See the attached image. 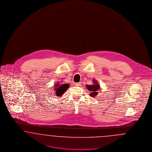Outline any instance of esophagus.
Segmentation results:
<instances>
[{
  "label": "esophagus",
  "instance_id": "obj_1",
  "mask_svg": "<svg viewBox=\"0 0 152 152\" xmlns=\"http://www.w3.org/2000/svg\"><path fill=\"white\" fill-rule=\"evenodd\" d=\"M75 86L76 87H80L81 86V83H75Z\"/></svg>",
  "mask_w": 152,
  "mask_h": 152
}]
</instances>
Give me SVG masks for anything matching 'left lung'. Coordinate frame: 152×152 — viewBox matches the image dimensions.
<instances>
[{
    "instance_id": "1",
    "label": "left lung",
    "mask_w": 152,
    "mask_h": 152,
    "mask_svg": "<svg viewBox=\"0 0 152 152\" xmlns=\"http://www.w3.org/2000/svg\"><path fill=\"white\" fill-rule=\"evenodd\" d=\"M93 83H94L93 85H87L86 86V87H87L88 90L89 91V92H91V94L89 95L91 97H94L97 96V94H98L97 91L100 89V85L99 84V83H97V82L96 80H94Z\"/></svg>"
}]
</instances>
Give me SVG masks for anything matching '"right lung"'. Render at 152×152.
Segmentation results:
<instances>
[{
    "mask_svg": "<svg viewBox=\"0 0 152 152\" xmlns=\"http://www.w3.org/2000/svg\"><path fill=\"white\" fill-rule=\"evenodd\" d=\"M69 84H66V83H64L63 84H60L59 83H58V84H55V85H54V88H53L55 91L54 95L58 97H61L64 94V92L67 90V89L69 88Z\"/></svg>",
    "mask_w": 152,
    "mask_h": 152,
    "instance_id": "right-lung-1",
    "label": "right lung"
}]
</instances>
